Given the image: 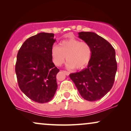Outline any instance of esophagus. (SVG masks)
<instances>
[{
	"label": "esophagus",
	"mask_w": 131,
	"mask_h": 131,
	"mask_svg": "<svg viewBox=\"0 0 131 131\" xmlns=\"http://www.w3.org/2000/svg\"><path fill=\"white\" fill-rule=\"evenodd\" d=\"M63 72H64V73H65V74H66V75H67V76H69V75L70 74V73L69 72V71H65V70H64V71H63Z\"/></svg>",
	"instance_id": "esophagus-1"
}]
</instances>
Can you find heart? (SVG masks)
<instances>
[{
	"label": "heart",
	"mask_w": 131,
	"mask_h": 131,
	"mask_svg": "<svg viewBox=\"0 0 131 131\" xmlns=\"http://www.w3.org/2000/svg\"><path fill=\"white\" fill-rule=\"evenodd\" d=\"M92 55V48L86 42L74 38L61 41L59 47L53 46L51 49L52 61L57 66H61L66 60L69 69H83L89 63Z\"/></svg>",
	"instance_id": "heart-1"
}]
</instances>
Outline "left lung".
Returning a JSON list of instances; mask_svg holds the SVG:
<instances>
[{
    "label": "left lung",
    "mask_w": 131,
    "mask_h": 131,
    "mask_svg": "<svg viewBox=\"0 0 131 131\" xmlns=\"http://www.w3.org/2000/svg\"><path fill=\"white\" fill-rule=\"evenodd\" d=\"M79 37L88 43L92 55L87 68L70 74L84 99L89 101L100 100L113 85L117 66L115 50L110 43L93 32H80Z\"/></svg>",
    "instance_id": "left-lung-1"
}]
</instances>
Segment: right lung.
Listing matches in <instances>:
<instances>
[{"instance_id":"1","label":"right lung","mask_w":131,"mask_h":131,"mask_svg":"<svg viewBox=\"0 0 131 131\" xmlns=\"http://www.w3.org/2000/svg\"><path fill=\"white\" fill-rule=\"evenodd\" d=\"M54 34L40 33L29 37L17 54L15 73L21 91L33 101L48 103L52 99L57 87L59 70L52 62L51 49Z\"/></svg>"}]
</instances>
